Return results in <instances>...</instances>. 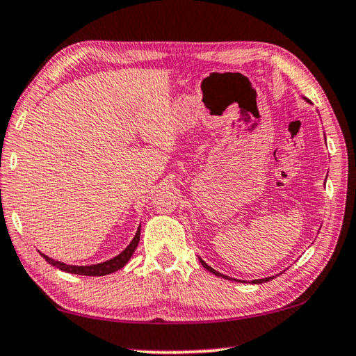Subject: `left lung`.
<instances>
[{"label": "left lung", "mask_w": 356, "mask_h": 356, "mask_svg": "<svg viewBox=\"0 0 356 356\" xmlns=\"http://www.w3.org/2000/svg\"><path fill=\"white\" fill-rule=\"evenodd\" d=\"M200 261H201L202 266H204V268L209 270V273L216 274L217 277H223V279H229V280H231V277H228V275H225V274H222V273H218V270H216L213 268L209 266V264H207L202 258H200ZM274 277H275V275H270V277H264V279H255V280H252V284H263V282H269V280H273ZM233 280H236V282H245V280H238V279H233Z\"/></svg>", "instance_id": "obj_1"}]
</instances>
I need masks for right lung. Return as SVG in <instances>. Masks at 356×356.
<instances>
[{"mask_svg": "<svg viewBox=\"0 0 356 356\" xmlns=\"http://www.w3.org/2000/svg\"><path fill=\"white\" fill-rule=\"evenodd\" d=\"M139 238H140V225L138 227L136 234H134V238L129 242V245L127 247L125 250L118 253L117 257L107 259V261L103 263H97V264H86V266H76V264H66L63 261H56V259L50 258L47 255H44L42 252L41 257L46 259L49 264H52V266L58 268L60 270H65V273H70V274H79V275H92V277H99V275H107V274H112L115 273V270L122 269L125 264L129 261V258L133 257L134 250H136V247L139 244Z\"/></svg>", "mask_w": 356, "mask_h": 356, "instance_id": "obj_1", "label": "right lung"}]
</instances>
